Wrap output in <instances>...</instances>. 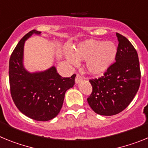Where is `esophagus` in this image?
Instances as JSON below:
<instances>
[{"mask_svg": "<svg viewBox=\"0 0 148 148\" xmlns=\"http://www.w3.org/2000/svg\"><path fill=\"white\" fill-rule=\"evenodd\" d=\"M83 80V77H82L81 76L79 75V74H77L76 76V79H75V83L76 84H78L79 82H81Z\"/></svg>", "mask_w": 148, "mask_h": 148, "instance_id": "34e87169", "label": "esophagus"}]
</instances>
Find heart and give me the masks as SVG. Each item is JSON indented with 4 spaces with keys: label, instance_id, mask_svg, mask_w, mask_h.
<instances>
[{
    "label": "heart",
    "instance_id": "b5f03b06",
    "mask_svg": "<svg viewBox=\"0 0 148 148\" xmlns=\"http://www.w3.org/2000/svg\"><path fill=\"white\" fill-rule=\"evenodd\" d=\"M117 47L111 41L87 39L78 43L71 53L65 54L67 60L73 65L85 60V68L92 75H101L109 69L115 59Z\"/></svg>",
    "mask_w": 148,
    "mask_h": 148
}]
</instances>
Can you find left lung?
Returning a JSON list of instances; mask_svg holds the SVG:
<instances>
[{"instance_id": "1", "label": "left lung", "mask_w": 148, "mask_h": 148, "mask_svg": "<svg viewBox=\"0 0 148 148\" xmlns=\"http://www.w3.org/2000/svg\"><path fill=\"white\" fill-rule=\"evenodd\" d=\"M119 47L115 62L104 76L90 80L92 93L87 99L90 107L101 115H116L133 101L140 86L137 52L127 38L116 33Z\"/></svg>"}]
</instances>
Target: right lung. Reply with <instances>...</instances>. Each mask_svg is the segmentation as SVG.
<instances>
[{
  "instance_id": "1",
  "label": "right lung",
  "mask_w": 148,
  "mask_h": 148,
  "mask_svg": "<svg viewBox=\"0 0 148 148\" xmlns=\"http://www.w3.org/2000/svg\"><path fill=\"white\" fill-rule=\"evenodd\" d=\"M33 34L40 36L41 32L33 29L27 33L10 56V92L21 112L33 120L47 121L59 114L65 92L74 86L76 75L62 77L53 65L42 71L27 70L24 65V43Z\"/></svg>"
}]
</instances>
